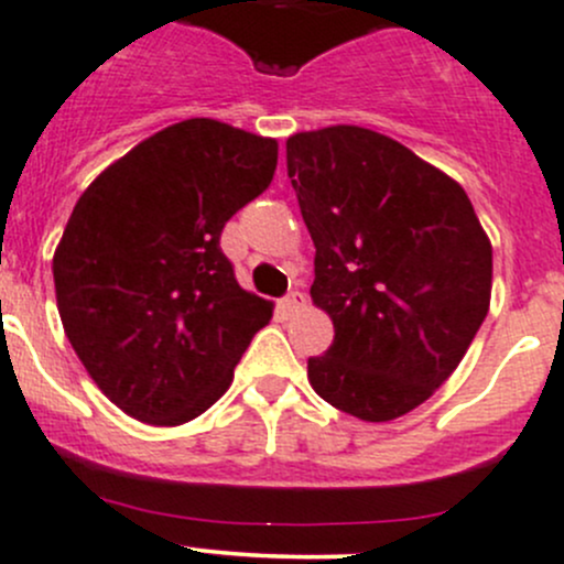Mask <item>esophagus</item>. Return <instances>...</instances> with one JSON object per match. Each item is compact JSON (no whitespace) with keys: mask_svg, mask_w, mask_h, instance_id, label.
Wrapping results in <instances>:
<instances>
[{"mask_svg":"<svg viewBox=\"0 0 564 564\" xmlns=\"http://www.w3.org/2000/svg\"><path fill=\"white\" fill-rule=\"evenodd\" d=\"M283 308L286 311H294V308H303L305 305V294L303 292H289L286 297H283Z\"/></svg>","mask_w":564,"mask_h":564,"instance_id":"esophagus-1","label":"esophagus"}]
</instances>
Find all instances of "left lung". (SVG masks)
<instances>
[{
  "mask_svg": "<svg viewBox=\"0 0 564 564\" xmlns=\"http://www.w3.org/2000/svg\"><path fill=\"white\" fill-rule=\"evenodd\" d=\"M286 171L316 248L311 297L336 327L311 386L355 419L410 413L488 316L494 250L466 189L360 126L289 137Z\"/></svg>",
  "mask_w": 564,
  "mask_h": 564,
  "instance_id": "8db88e82",
  "label": "left lung"
}]
</instances>
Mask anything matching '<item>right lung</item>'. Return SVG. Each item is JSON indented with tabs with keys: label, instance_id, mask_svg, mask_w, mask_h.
Returning <instances> with one entry per match:
<instances>
[{
	"label": "right lung",
	"instance_id": "right-lung-1",
	"mask_svg": "<svg viewBox=\"0 0 564 564\" xmlns=\"http://www.w3.org/2000/svg\"><path fill=\"white\" fill-rule=\"evenodd\" d=\"M275 165L270 137L193 118L143 140L76 200L52 264L59 319L87 375L137 421L176 427L209 410L270 322L220 234Z\"/></svg>",
	"mask_w": 564,
	"mask_h": 564
}]
</instances>
